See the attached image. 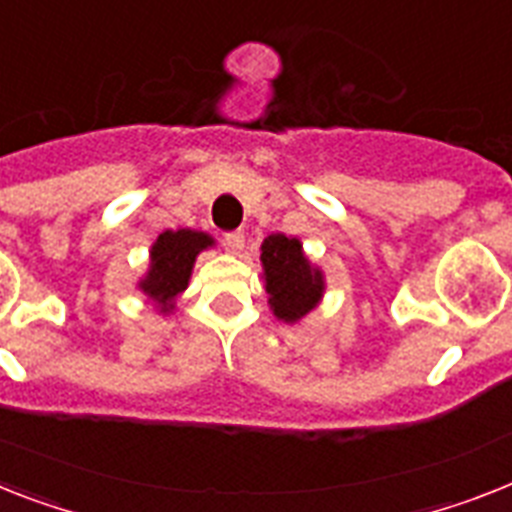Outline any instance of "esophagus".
Here are the masks:
<instances>
[{
	"label": "esophagus",
	"mask_w": 512,
	"mask_h": 512,
	"mask_svg": "<svg viewBox=\"0 0 512 512\" xmlns=\"http://www.w3.org/2000/svg\"><path fill=\"white\" fill-rule=\"evenodd\" d=\"M243 246H246V232H243V230L225 232V248H227V251L240 253V251H243Z\"/></svg>",
	"instance_id": "34e87169"
}]
</instances>
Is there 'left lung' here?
<instances>
[{
	"instance_id": "obj_1",
	"label": "left lung",
	"mask_w": 512,
	"mask_h": 512,
	"mask_svg": "<svg viewBox=\"0 0 512 512\" xmlns=\"http://www.w3.org/2000/svg\"><path fill=\"white\" fill-rule=\"evenodd\" d=\"M261 264L269 303L282 322H298L324 293L322 272L308 264L301 243L285 235H269L261 246Z\"/></svg>"
}]
</instances>
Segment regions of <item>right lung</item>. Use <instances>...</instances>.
I'll list each match as a JSON object with an SVG mask.
<instances>
[{
    "mask_svg": "<svg viewBox=\"0 0 512 512\" xmlns=\"http://www.w3.org/2000/svg\"><path fill=\"white\" fill-rule=\"evenodd\" d=\"M214 240L204 232L193 230H167L156 238L154 248H151V269L149 277L141 282L143 293H149L159 303L162 311H170L172 301L177 293H183L188 287L190 269L193 261L206 246H211Z\"/></svg>",
    "mask_w": 512,
    "mask_h": 512,
    "instance_id": "right-lung-1",
    "label": "right lung"
}]
</instances>
